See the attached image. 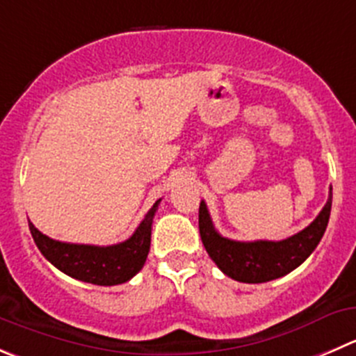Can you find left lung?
<instances>
[{
	"mask_svg": "<svg viewBox=\"0 0 356 356\" xmlns=\"http://www.w3.org/2000/svg\"><path fill=\"white\" fill-rule=\"evenodd\" d=\"M332 188L320 215L292 238L283 241H232L213 227L206 202L199 206V232L202 245L218 269L241 283H266L292 273L313 253L321 241L330 218Z\"/></svg>",
	"mask_w": 356,
	"mask_h": 356,
	"instance_id": "obj_1",
	"label": "left lung"
}]
</instances>
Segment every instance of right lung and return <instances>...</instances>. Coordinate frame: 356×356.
Wrapping results in <instances>:
<instances>
[{"instance_id": "right-lung-1", "label": "right lung", "mask_w": 356, "mask_h": 356, "mask_svg": "<svg viewBox=\"0 0 356 356\" xmlns=\"http://www.w3.org/2000/svg\"><path fill=\"white\" fill-rule=\"evenodd\" d=\"M159 202L161 199L152 206L134 234L118 245L94 246L56 241L42 234L31 222H29V231L42 255L67 276L92 285H120L129 282L145 266V260L150 252L152 222Z\"/></svg>"}]
</instances>
